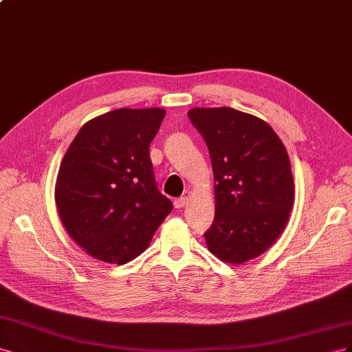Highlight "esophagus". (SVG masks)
I'll return each instance as SVG.
<instances>
[{
  "instance_id": "obj_1",
  "label": "esophagus",
  "mask_w": 352,
  "mask_h": 352,
  "mask_svg": "<svg viewBox=\"0 0 352 352\" xmlns=\"http://www.w3.org/2000/svg\"><path fill=\"white\" fill-rule=\"evenodd\" d=\"M187 204H188V199H187V197H178V199L174 200V206H175L177 209L184 208Z\"/></svg>"
}]
</instances>
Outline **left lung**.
<instances>
[{
	"label": "left lung",
	"instance_id": "left-lung-1",
	"mask_svg": "<svg viewBox=\"0 0 352 352\" xmlns=\"http://www.w3.org/2000/svg\"><path fill=\"white\" fill-rule=\"evenodd\" d=\"M188 118L209 150L215 218L208 249L228 264L264 254L294 205V177L282 140L267 122L232 107H196Z\"/></svg>",
	"mask_w": 352,
	"mask_h": 352
}]
</instances>
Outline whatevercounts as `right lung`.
Segmentation results:
<instances>
[{
    "instance_id": "obj_1",
    "label": "right lung",
    "mask_w": 352,
    "mask_h": 352,
    "mask_svg": "<svg viewBox=\"0 0 352 352\" xmlns=\"http://www.w3.org/2000/svg\"><path fill=\"white\" fill-rule=\"evenodd\" d=\"M164 118L159 107L112 110L88 120L69 146L56 206L69 236L93 258L133 261L173 210L148 152Z\"/></svg>"
}]
</instances>
